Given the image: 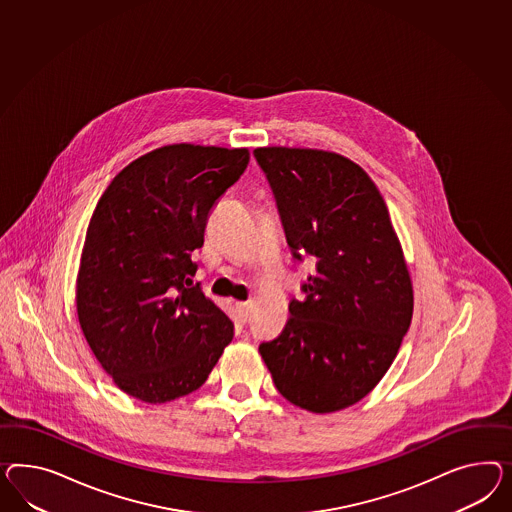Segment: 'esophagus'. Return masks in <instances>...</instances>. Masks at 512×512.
I'll return each instance as SVG.
<instances>
[{
  "label": "esophagus",
  "instance_id": "1",
  "mask_svg": "<svg viewBox=\"0 0 512 512\" xmlns=\"http://www.w3.org/2000/svg\"><path fill=\"white\" fill-rule=\"evenodd\" d=\"M236 311H238V317L242 318L244 322L248 320L249 317V304L248 302H238L236 304Z\"/></svg>",
  "mask_w": 512,
  "mask_h": 512
}]
</instances>
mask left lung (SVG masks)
<instances>
[{"label": "left lung", "instance_id": "left-lung-1", "mask_svg": "<svg viewBox=\"0 0 512 512\" xmlns=\"http://www.w3.org/2000/svg\"><path fill=\"white\" fill-rule=\"evenodd\" d=\"M253 156L276 197L292 257L315 261L291 318L259 345L287 401L330 414L387 373L414 313V291L384 197L335 152L263 147Z\"/></svg>", "mask_w": 512, "mask_h": 512}]
</instances>
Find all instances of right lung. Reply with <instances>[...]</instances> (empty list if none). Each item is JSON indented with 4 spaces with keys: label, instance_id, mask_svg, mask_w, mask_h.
<instances>
[{
    "label": "right lung",
    "instance_id": "1",
    "mask_svg": "<svg viewBox=\"0 0 512 512\" xmlns=\"http://www.w3.org/2000/svg\"><path fill=\"white\" fill-rule=\"evenodd\" d=\"M248 149L167 145L126 166L91 216L76 287L83 335L119 389L149 404L203 386L233 320L192 285L208 214Z\"/></svg>",
    "mask_w": 512,
    "mask_h": 512
}]
</instances>
